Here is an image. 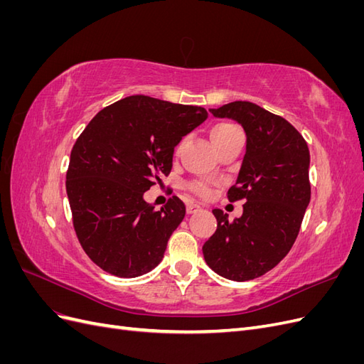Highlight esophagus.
Segmentation results:
<instances>
[{
	"instance_id": "obj_1",
	"label": "esophagus",
	"mask_w": 364,
	"mask_h": 364,
	"mask_svg": "<svg viewBox=\"0 0 364 364\" xmlns=\"http://www.w3.org/2000/svg\"><path fill=\"white\" fill-rule=\"evenodd\" d=\"M199 209H200V206L197 205V203H194V202L186 203V213H188V214H193L196 211H199Z\"/></svg>"
}]
</instances>
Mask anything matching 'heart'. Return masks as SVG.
Instances as JSON below:
<instances>
[{"mask_svg": "<svg viewBox=\"0 0 364 364\" xmlns=\"http://www.w3.org/2000/svg\"><path fill=\"white\" fill-rule=\"evenodd\" d=\"M235 132H240V129L237 126L230 124V123H218L211 129V132H209V136H211V141L214 142V146H217L218 142L225 141L226 138L235 134ZM193 190L199 196H208L209 186L206 182H196V183H193Z\"/></svg>", "mask_w": 364, "mask_h": 364, "instance_id": "heart-1", "label": "heart"}]
</instances>
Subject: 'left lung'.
Instances as JSON below:
<instances>
[{
    "label": "left lung",
    "instance_id": "8db88e82",
    "mask_svg": "<svg viewBox=\"0 0 364 364\" xmlns=\"http://www.w3.org/2000/svg\"><path fill=\"white\" fill-rule=\"evenodd\" d=\"M214 117L235 119L246 134V153L230 202L243 199V214L229 222L213 209L217 229L203 245V257L220 277L255 279L287 255L310 203V150L287 119L250 102L209 109Z\"/></svg>",
    "mask_w": 364,
    "mask_h": 364
}]
</instances>
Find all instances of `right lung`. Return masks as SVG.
Instances as JSON below:
<instances>
[{
  "label": "right lung",
  "instance_id": "add662e5",
  "mask_svg": "<svg viewBox=\"0 0 364 364\" xmlns=\"http://www.w3.org/2000/svg\"><path fill=\"white\" fill-rule=\"evenodd\" d=\"M206 118L200 106L130 95L102 109L77 138L67 194L77 238L98 267L135 278L162 261L185 205L174 196L156 211L144 193L171 171L174 147Z\"/></svg>",
  "mask_w": 364,
  "mask_h": 364
}]
</instances>
